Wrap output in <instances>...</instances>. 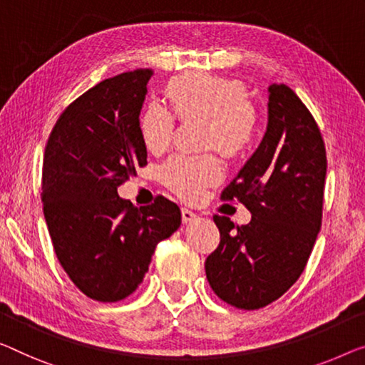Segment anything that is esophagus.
Masks as SVG:
<instances>
[{
    "label": "esophagus",
    "mask_w": 365,
    "mask_h": 365,
    "mask_svg": "<svg viewBox=\"0 0 365 365\" xmlns=\"http://www.w3.org/2000/svg\"><path fill=\"white\" fill-rule=\"evenodd\" d=\"M197 213H193V211H190V210H187V208H182V221L185 222V225H187V222H192V221H195L197 220Z\"/></svg>",
    "instance_id": "esophagus-1"
}]
</instances>
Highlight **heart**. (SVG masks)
Segmentation results:
<instances>
[{
    "mask_svg": "<svg viewBox=\"0 0 365 365\" xmlns=\"http://www.w3.org/2000/svg\"><path fill=\"white\" fill-rule=\"evenodd\" d=\"M165 95L173 116L183 123L205 121V145L237 159L251 149L255 111L241 81L211 73L190 72L167 81ZM165 108L150 105L140 116V138L152 154H162L172 143L175 121ZM162 182L183 200H197L206 187L222 178V165L215 155H177L160 170Z\"/></svg>",
    "mask_w": 365,
    "mask_h": 365,
    "instance_id": "obj_1",
    "label": "heart"
}]
</instances>
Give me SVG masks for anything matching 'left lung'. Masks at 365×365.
<instances>
[{
	"label": "left lung",
	"mask_w": 365,
	"mask_h": 365,
	"mask_svg": "<svg viewBox=\"0 0 365 365\" xmlns=\"http://www.w3.org/2000/svg\"><path fill=\"white\" fill-rule=\"evenodd\" d=\"M262 143L222 200L237 198L251 222L215 215L220 246L206 257L211 288L222 302L259 309L290 288L307 265L322 227L326 149L308 108L287 85L269 86Z\"/></svg>",
	"instance_id": "8db88e82"
}]
</instances>
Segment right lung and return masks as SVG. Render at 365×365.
Masks as SVG:
<instances>
[{
	"instance_id": "obj_1",
	"label": "right lung",
	"mask_w": 365,
	"mask_h": 365,
	"mask_svg": "<svg viewBox=\"0 0 365 365\" xmlns=\"http://www.w3.org/2000/svg\"><path fill=\"white\" fill-rule=\"evenodd\" d=\"M150 68L116 75L65 108L42 164L43 216L70 280L91 300L113 303L143 282L155 246L182 222L165 197L135 208L118 187L148 165L139 114Z\"/></svg>"
}]
</instances>
